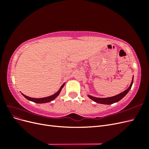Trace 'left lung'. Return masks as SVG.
Returning <instances> with one entry per match:
<instances>
[{
  "label": "left lung",
  "mask_w": 149,
  "mask_h": 149,
  "mask_svg": "<svg viewBox=\"0 0 149 149\" xmlns=\"http://www.w3.org/2000/svg\"><path fill=\"white\" fill-rule=\"evenodd\" d=\"M133 80H134V76L132 78V82H131V83H130V86L127 89L125 90L124 91L118 94V95H116V96L110 97H106V98L95 97H93V96H91L90 95H88V96L90 99H91V100H92L93 101H94V102H96L97 103L103 104H111L117 102H118L119 101H120V100H122V99H123L126 95V94L128 93V92L129 91V90L130 89V88H131L132 86Z\"/></svg>",
  "instance_id": "left-lung-1"
}]
</instances>
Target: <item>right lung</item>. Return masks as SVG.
I'll list each match as a JSON object with an SVG mask.
<instances>
[{
  "label": "right lung",
  "instance_id": "1",
  "mask_svg": "<svg viewBox=\"0 0 149 149\" xmlns=\"http://www.w3.org/2000/svg\"><path fill=\"white\" fill-rule=\"evenodd\" d=\"M65 85V83L63 84L61 88H60V89L58 90V91L53 94V95L52 96H48V97H42V98H33V97H30L29 96H26L25 95H24V94H22V95H23L26 99H27L29 101H33L34 102H36V103H46V102H50L52 101H53V100H55V99L59 95V94L60 93L61 91V89L63 88Z\"/></svg>",
  "mask_w": 149,
  "mask_h": 149
}]
</instances>
